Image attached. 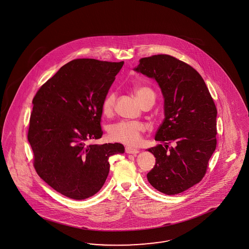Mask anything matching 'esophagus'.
Returning a JSON list of instances; mask_svg holds the SVG:
<instances>
[{"label": "esophagus", "instance_id": "obj_1", "mask_svg": "<svg viewBox=\"0 0 249 249\" xmlns=\"http://www.w3.org/2000/svg\"><path fill=\"white\" fill-rule=\"evenodd\" d=\"M125 151L128 153V154H137V153H139V150L133 149L131 147H126L125 148Z\"/></svg>", "mask_w": 249, "mask_h": 249}]
</instances>
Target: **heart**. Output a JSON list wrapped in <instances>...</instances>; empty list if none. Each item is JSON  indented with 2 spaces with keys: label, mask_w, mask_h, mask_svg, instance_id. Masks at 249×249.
Listing matches in <instances>:
<instances>
[{
  "label": "heart",
  "mask_w": 249,
  "mask_h": 249,
  "mask_svg": "<svg viewBox=\"0 0 249 249\" xmlns=\"http://www.w3.org/2000/svg\"><path fill=\"white\" fill-rule=\"evenodd\" d=\"M134 94L141 105L149 98L155 99V93L150 87L139 85L133 89ZM116 101V95L113 92H109L106 96L102 104L101 111L105 116H110L113 112L114 105ZM145 130L142 123L135 121H121L111 124L107 128L108 137L111 141L118 142L127 145H135L141 141L142 134Z\"/></svg>",
  "instance_id": "heart-1"
}]
</instances>
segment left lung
Listing matches in <instances>:
<instances>
[{"label":"left lung","mask_w":249,"mask_h":249,"mask_svg":"<svg viewBox=\"0 0 249 249\" xmlns=\"http://www.w3.org/2000/svg\"><path fill=\"white\" fill-rule=\"evenodd\" d=\"M134 70L154 78L164 98L165 118L155 135L160 144L148 149L156 158L148 181L162 194H180L206 173L216 148V107L201 75L172 55L143 57Z\"/></svg>","instance_id":"8db88e82"}]
</instances>
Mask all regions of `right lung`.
Here are the masks:
<instances>
[{"mask_svg":"<svg viewBox=\"0 0 249 249\" xmlns=\"http://www.w3.org/2000/svg\"><path fill=\"white\" fill-rule=\"evenodd\" d=\"M124 62L70 61L33 99L28 142L38 175L61 195L83 200L97 194L109 173L108 158L121 143L89 144L100 139L101 104Z\"/></svg>","mask_w":249,"mask_h":249,"instance_id":"obj_1","label":"right lung"}]
</instances>
